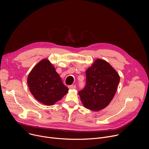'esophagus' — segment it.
<instances>
[{
	"instance_id": "esophagus-1",
	"label": "esophagus",
	"mask_w": 149,
	"mask_h": 149,
	"mask_svg": "<svg viewBox=\"0 0 149 149\" xmlns=\"http://www.w3.org/2000/svg\"><path fill=\"white\" fill-rule=\"evenodd\" d=\"M68 88L70 89H74L76 88V86L75 85H70V86H69Z\"/></svg>"
}]
</instances>
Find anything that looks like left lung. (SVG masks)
Returning <instances> with one entry per match:
<instances>
[{"instance_id":"left-lung-1","label":"left lung","mask_w":149,"mask_h":149,"mask_svg":"<svg viewBox=\"0 0 149 149\" xmlns=\"http://www.w3.org/2000/svg\"><path fill=\"white\" fill-rule=\"evenodd\" d=\"M86 83L79 92L84 106L98 111L105 108L113 99L120 78L116 70L103 60L97 59L86 72Z\"/></svg>"}]
</instances>
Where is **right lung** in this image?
Wrapping results in <instances>:
<instances>
[{"label": "right lung", "mask_w": 149, "mask_h": 149, "mask_svg": "<svg viewBox=\"0 0 149 149\" xmlns=\"http://www.w3.org/2000/svg\"><path fill=\"white\" fill-rule=\"evenodd\" d=\"M28 85L34 98L45 105L51 106L68 92L59 75L50 61L43 59L29 73Z\"/></svg>", "instance_id": "right-lung-1"}]
</instances>
